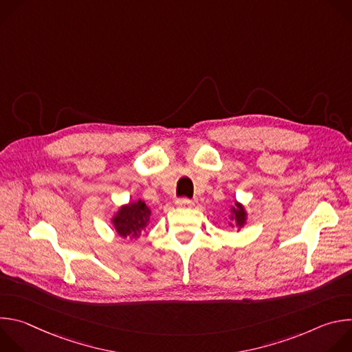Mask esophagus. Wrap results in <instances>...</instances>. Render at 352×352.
Wrapping results in <instances>:
<instances>
[{"instance_id": "esophagus-1", "label": "esophagus", "mask_w": 352, "mask_h": 352, "mask_svg": "<svg viewBox=\"0 0 352 352\" xmlns=\"http://www.w3.org/2000/svg\"><path fill=\"white\" fill-rule=\"evenodd\" d=\"M177 206L181 208V209H189L193 206V202L190 199H186V197H181L177 200Z\"/></svg>"}]
</instances>
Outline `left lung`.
<instances>
[{
  "instance_id": "1",
  "label": "left lung",
  "mask_w": 352,
  "mask_h": 352,
  "mask_svg": "<svg viewBox=\"0 0 352 352\" xmlns=\"http://www.w3.org/2000/svg\"><path fill=\"white\" fill-rule=\"evenodd\" d=\"M230 212H231L230 219L234 221V226H235L238 230L242 228V227L246 224V220H248V214H246L245 208L235 200V204H234V206H231ZM230 226H232V224H230ZM234 226H232V227H234Z\"/></svg>"
}]
</instances>
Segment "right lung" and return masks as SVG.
<instances>
[{"label":"right lung","mask_w":352,"mask_h":352,"mask_svg":"<svg viewBox=\"0 0 352 352\" xmlns=\"http://www.w3.org/2000/svg\"><path fill=\"white\" fill-rule=\"evenodd\" d=\"M150 209L146 206L143 200L129 202L118 209V212L113 216L111 223L116 232L122 238H139L143 230L150 223Z\"/></svg>","instance_id":"add662e5"}]
</instances>
